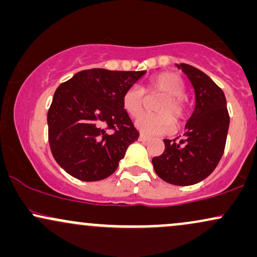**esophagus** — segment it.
<instances>
[{
  "instance_id": "1",
  "label": "esophagus",
  "mask_w": 257,
  "mask_h": 257,
  "mask_svg": "<svg viewBox=\"0 0 257 257\" xmlns=\"http://www.w3.org/2000/svg\"><path fill=\"white\" fill-rule=\"evenodd\" d=\"M150 138L146 137V135L144 134H140L139 135V141H141V143H146V141H149Z\"/></svg>"
}]
</instances>
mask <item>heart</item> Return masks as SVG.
Segmentation results:
<instances>
[{
	"label": "heart",
	"mask_w": 257,
	"mask_h": 257,
	"mask_svg": "<svg viewBox=\"0 0 257 257\" xmlns=\"http://www.w3.org/2000/svg\"><path fill=\"white\" fill-rule=\"evenodd\" d=\"M146 94L161 93L155 110L158 113L141 114L135 119V128L146 135H163L174 131V121L180 123L185 117V84L181 77L174 72H162L147 82L143 89ZM144 92L138 87H131L122 96V106L129 116L137 117L144 108Z\"/></svg>",
	"instance_id": "heart-1"
}]
</instances>
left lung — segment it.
<instances>
[{"label": "left lung", "instance_id": "left-lung-1", "mask_svg": "<svg viewBox=\"0 0 257 257\" xmlns=\"http://www.w3.org/2000/svg\"><path fill=\"white\" fill-rule=\"evenodd\" d=\"M175 65L192 84L194 108L181 140L166 139L163 155L153 158L152 164L157 175L168 184L190 186L208 178L220 162L229 116L225 94L213 79L191 65Z\"/></svg>", "mask_w": 257, "mask_h": 257}]
</instances>
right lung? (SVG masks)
Instances as JSON below:
<instances>
[{"label":"right lung","instance_id":"right-lung-1","mask_svg":"<svg viewBox=\"0 0 257 257\" xmlns=\"http://www.w3.org/2000/svg\"><path fill=\"white\" fill-rule=\"evenodd\" d=\"M145 73L90 69L59 85L47 122L52 155L67 174L99 181L116 172L128 146L139 138L122 96ZM107 128L115 133L110 135Z\"/></svg>","mask_w":257,"mask_h":257}]
</instances>
